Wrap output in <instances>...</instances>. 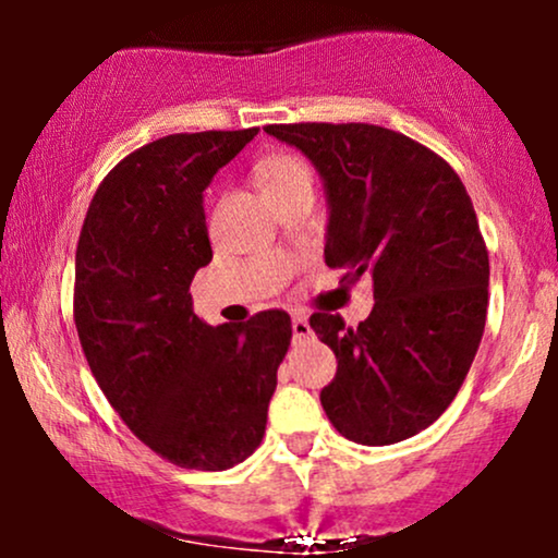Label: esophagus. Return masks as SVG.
<instances>
[{
	"instance_id": "1",
	"label": "esophagus",
	"mask_w": 558,
	"mask_h": 558,
	"mask_svg": "<svg viewBox=\"0 0 558 558\" xmlns=\"http://www.w3.org/2000/svg\"><path fill=\"white\" fill-rule=\"evenodd\" d=\"M312 336V328H310V319H306V315H301V312H296L293 315V341H306V338Z\"/></svg>"
}]
</instances>
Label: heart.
<instances>
[{
    "label": "heart",
    "mask_w": 558,
    "mask_h": 558,
    "mask_svg": "<svg viewBox=\"0 0 558 558\" xmlns=\"http://www.w3.org/2000/svg\"><path fill=\"white\" fill-rule=\"evenodd\" d=\"M299 178H310V168L299 155H291V151H283V155H272L265 159L259 168V181L265 194L280 189V185L299 181Z\"/></svg>",
    "instance_id": "obj_1"
}]
</instances>
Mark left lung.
<instances>
[{
  "label": "left lung",
  "mask_w": 558,
  "mask_h": 558,
  "mask_svg": "<svg viewBox=\"0 0 558 558\" xmlns=\"http://www.w3.org/2000/svg\"><path fill=\"white\" fill-rule=\"evenodd\" d=\"M328 185L325 265L341 283L373 278L375 306L351 328L315 312L338 373L325 414L343 438L390 446L430 427L457 399L488 315V248L464 183L420 141L369 123L265 125Z\"/></svg>",
  "instance_id": "obj_1"
}]
</instances>
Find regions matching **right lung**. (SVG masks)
Here are the masks:
<instances>
[{
  "instance_id": "right-lung-1",
  "label": "right lung",
  "mask_w": 558,
  "mask_h": 558,
  "mask_svg": "<svg viewBox=\"0 0 558 558\" xmlns=\"http://www.w3.org/2000/svg\"><path fill=\"white\" fill-rule=\"evenodd\" d=\"M257 133H172L131 151L96 189L75 248L88 367L141 444L185 470L257 451L293 336L283 310L209 328L189 293L213 262L202 191Z\"/></svg>"
}]
</instances>
